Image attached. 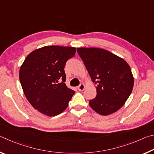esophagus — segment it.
<instances>
[{
	"label": "esophagus",
	"instance_id": "34e87169",
	"mask_svg": "<svg viewBox=\"0 0 154 154\" xmlns=\"http://www.w3.org/2000/svg\"><path fill=\"white\" fill-rule=\"evenodd\" d=\"M85 89V85L83 83H81V84L78 86V90L79 91H83Z\"/></svg>",
	"mask_w": 154,
	"mask_h": 154
}]
</instances>
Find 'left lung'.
<instances>
[{"label": "left lung", "instance_id": "1", "mask_svg": "<svg viewBox=\"0 0 154 154\" xmlns=\"http://www.w3.org/2000/svg\"><path fill=\"white\" fill-rule=\"evenodd\" d=\"M77 51L96 84L97 94L90 100V107L102 116L118 111L134 86V77L128 64L106 49L79 48Z\"/></svg>", "mask_w": 154, "mask_h": 154}]
</instances>
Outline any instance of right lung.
Returning <instances> with one entry per match:
<instances>
[{"label":"right lung","instance_id":"add662e5","mask_svg":"<svg viewBox=\"0 0 154 154\" xmlns=\"http://www.w3.org/2000/svg\"><path fill=\"white\" fill-rule=\"evenodd\" d=\"M75 52L72 47L45 46L28 54L21 66L19 77L24 94L41 113L56 116L69 105L75 92L64 83V69Z\"/></svg>","mask_w":154,"mask_h":154}]
</instances>
